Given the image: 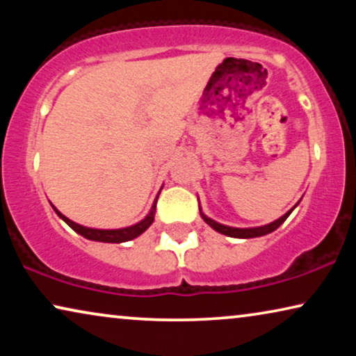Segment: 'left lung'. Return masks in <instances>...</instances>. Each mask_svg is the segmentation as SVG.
Returning a JSON list of instances; mask_svg holds the SVG:
<instances>
[{
  "label": "left lung",
  "mask_w": 356,
  "mask_h": 356,
  "mask_svg": "<svg viewBox=\"0 0 356 356\" xmlns=\"http://www.w3.org/2000/svg\"><path fill=\"white\" fill-rule=\"evenodd\" d=\"M300 201L295 204V207L298 206ZM291 207L289 212L284 213L280 218H277V220L267 223V225H261V227H251V228H236V227H228V225H223V223H218L216 220H212L211 217H207L206 213L202 212L201 206H199V212H201V217L204 218V222L207 223V225H211L213 230L222 233V235H227V236H232V238H257V236H264V235H269V233H272L274 230H277L282 223H284L286 218H289V216L291 212H293V209Z\"/></svg>",
  "instance_id": "obj_1"
}]
</instances>
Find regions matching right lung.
<instances>
[{
  "instance_id": "obj_1",
  "label": "right lung",
  "mask_w": 356,
  "mask_h": 356,
  "mask_svg": "<svg viewBox=\"0 0 356 356\" xmlns=\"http://www.w3.org/2000/svg\"><path fill=\"white\" fill-rule=\"evenodd\" d=\"M159 194H157V197H155V201L152 204V207H150L149 213L143 218V220L134 223V225H129V227H124V228H113V230H105V228H90V227L79 225V223L72 222L71 218L63 216V213L58 211V209L53 206V204H51V207H53V211L58 213V217H60L61 220H65L67 225L72 228V230H74L76 233H79L81 236L87 238V240L100 241V243H126V241L134 240V238H138L139 235H143V233L147 230L150 225H152L154 217H155V209H157Z\"/></svg>"
}]
</instances>
